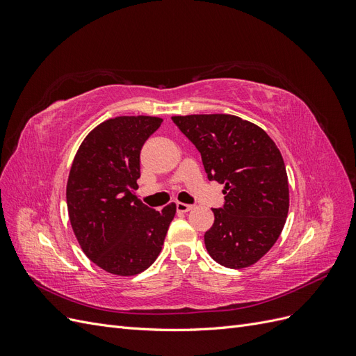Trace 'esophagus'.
Here are the masks:
<instances>
[{
  "mask_svg": "<svg viewBox=\"0 0 356 356\" xmlns=\"http://www.w3.org/2000/svg\"><path fill=\"white\" fill-rule=\"evenodd\" d=\"M191 208H193L191 204L181 203V202H178V203H177V211H178V212H188Z\"/></svg>",
  "mask_w": 356,
  "mask_h": 356,
  "instance_id": "1",
  "label": "esophagus"
}]
</instances>
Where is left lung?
Returning a JSON list of instances; mask_svg holds the SVG:
<instances>
[{
    "label": "left lung",
    "mask_w": 356,
    "mask_h": 356,
    "mask_svg": "<svg viewBox=\"0 0 356 356\" xmlns=\"http://www.w3.org/2000/svg\"><path fill=\"white\" fill-rule=\"evenodd\" d=\"M196 145L208 179L224 187L222 208L204 246L218 264L243 268L275 245L286 221L289 190L281 152L261 127L230 114L172 117Z\"/></svg>",
    "instance_id": "obj_1"
}]
</instances>
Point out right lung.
<instances>
[{"mask_svg":"<svg viewBox=\"0 0 356 356\" xmlns=\"http://www.w3.org/2000/svg\"><path fill=\"white\" fill-rule=\"evenodd\" d=\"M149 115L105 120L84 138L67 184L71 227L83 252L105 272L134 276L159 257L177 204L161 211L136 197L144 143L161 124Z\"/></svg>","mask_w":356,"mask_h":356,"instance_id":"add662e5","label":"right lung"}]
</instances>
